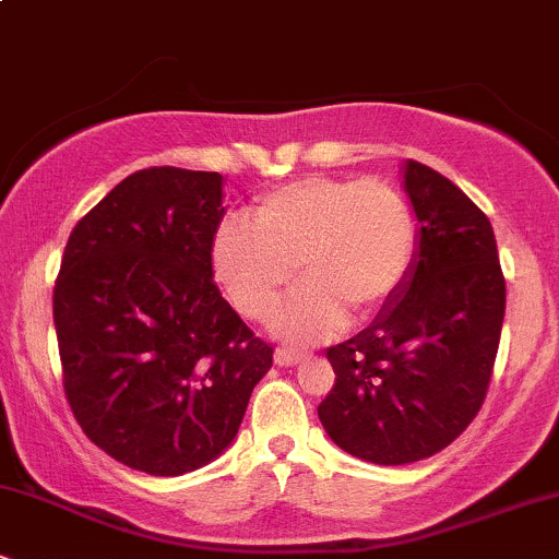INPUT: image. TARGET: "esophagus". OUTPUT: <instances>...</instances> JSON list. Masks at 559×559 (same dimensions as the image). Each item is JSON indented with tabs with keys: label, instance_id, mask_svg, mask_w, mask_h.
Masks as SVG:
<instances>
[{
	"label": "esophagus",
	"instance_id": "esophagus-1",
	"mask_svg": "<svg viewBox=\"0 0 559 559\" xmlns=\"http://www.w3.org/2000/svg\"><path fill=\"white\" fill-rule=\"evenodd\" d=\"M275 365H281V368H288V365H297V362H301L305 360V352H294V349H284V346H281V349H275Z\"/></svg>",
	"mask_w": 559,
	"mask_h": 559
}]
</instances>
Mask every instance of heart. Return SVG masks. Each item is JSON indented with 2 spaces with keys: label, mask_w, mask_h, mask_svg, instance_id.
Here are the masks:
<instances>
[{
  "label": "heart",
  "mask_w": 559,
  "mask_h": 559,
  "mask_svg": "<svg viewBox=\"0 0 559 559\" xmlns=\"http://www.w3.org/2000/svg\"><path fill=\"white\" fill-rule=\"evenodd\" d=\"M213 241L217 284L247 318L265 320L294 281L305 288L275 320L281 336L320 342L394 297L415 258L407 202L381 178H299L260 199Z\"/></svg>",
  "instance_id": "1"
}]
</instances>
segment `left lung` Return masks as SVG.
I'll list each match as a JSON object with an SVG mask.
<instances>
[{"label":"left lung","mask_w":559,"mask_h":559,"mask_svg":"<svg viewBox=\"0 0 559 559\" xmlns=\"http://www.w3.org/2000/svg\"><path fill=\"white\" fill-rule=\"evenodd\" d=\"M418 217L407 278L373 323L329 349L336 373L318 415L336 447L376 465L441 452L471 426L489 389L504 320L493 228L428 165H402Z\"/></svg>","instance_id":"obj_1"}]
</instances>
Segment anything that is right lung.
<instances>
[{"label": "right lung", "mask_w": 559, "mask_h": 559, "mask_svg": "<svg viewBox=\"0 0 559 559\" xmlns=\"http://www.w3.org/2000/svg\"><path fill=\"white\" fill-rule=\"evenodd\" d=\"M221 173L146 168L70 234L55 284L66 394L83 433L150 476L213 463L271 370L213 281Z\"/></svg>", "instance_id": "right-lung-1"}]
</instances>
